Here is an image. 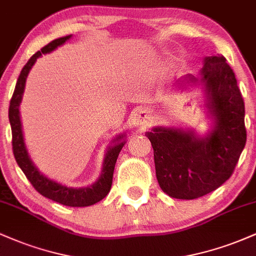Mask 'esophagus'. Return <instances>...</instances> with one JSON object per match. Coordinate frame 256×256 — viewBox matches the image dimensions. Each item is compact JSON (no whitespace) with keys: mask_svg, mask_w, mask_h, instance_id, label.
Listing matches in <instances>:
<instances>
[{"mask_svg":"<svg viewBox=\"0 0 256 256\" xmlns=\"http://www.w3.org/2000/svg\"><path fill=\"white\" fill-rule=\"evenodd\" d=\"M149 119V112L148 110H140L137 114V125H146Z\"/></svg>","mask_w":256,"mask_h":256,"instance_id":"34e87169","label":"esophagus"}]
</instances>
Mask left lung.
Listing matches in <instances>:
<instances>
[{
	"mask_svg": "<svg viewBox=\"0 0 256 256\" xmlns=\"http://www.w3.org/2000/svg\"><path fill=\"white\" fill-rule=\"evenodd\" d=\"M201 82L216 120L207 137L176 128L146 134L154 150L158 185L174 198L194 200L218 189L232 176L246 142L244 101L226 58H206Z\"/></svg>",
	"mask_w": 256,
	"mask_h": 256,
	"instance_id": "left-lung-1",
	"label": "left lung"
}]
</instances>
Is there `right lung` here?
Returning <instances> with one entry per match:
<instances>
[{"label":"right lung","instance_id":"add662e5","mask_svg":"<svg viewBox=\"0 0 256 256\" xmlns=\"http://www.w3.org/2000/svg\"><path fill=\"white\" fill-rule=\"evenodd\" d=\"M70 38H71V34L52 40L50 43L43 46L40 52L32 55L30 60L26 62L25 66L22 67V72H20L13 96L10 98L8 116H10V122L12 128V146H13L14 158H16V161L20 168H22V171L24 172L26 178L30 180L32 186L40 195H43L44 198H50L52 201L58 202L61 204L70 206V207H88V206L98 204V201L104 198L107 196V194L110 192L112 182H113V172L114 167H116V158H118L119 152L122 150V146H124L125 142L116 143V144H114L108 149L107 154H106L102 174L95 184L88 188L73 189V188L64 186V185L55 183V182L50 180V179L44 177L42 173L36 168V166L32 164L31 158H28V152H26L24 137H22V122H20L19 116V106L20 102H22V92H24L26 77H28L31 67L34 66L36 60L40 55L52 52L58 46H60L61 44L66 42L67 40H70ZM119 138H122V136H119L114 140H118Z\"/></svg>","mask_w":256,"mask_h":256}]
</instances>
